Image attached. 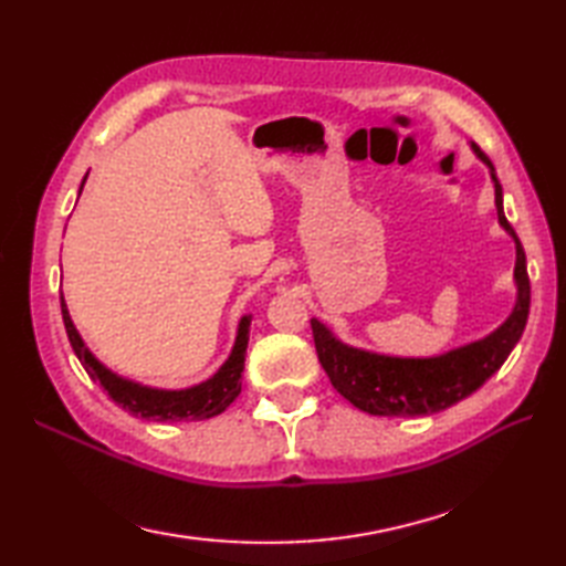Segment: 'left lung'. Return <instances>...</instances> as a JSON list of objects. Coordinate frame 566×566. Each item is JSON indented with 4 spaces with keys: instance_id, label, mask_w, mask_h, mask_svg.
<instances>
[{
    "instance_id": "1",
    "label": "left lung",
    "mask_w": 566,
    "mask_h": 566,
    "mask_svg": "<svg viewBox=\"0 0 566 566\" xmlns=\"http://www.w3.org/2000/svg\"><path fill=\"white\" fill-rule=\"evenodd\" d=\"M473 148L478 158L490 165L497 218L502 228L516 242V307L509 314V319L488 338L439 357H418V360L416 357H389L350 348L331 336V331L322 322L312 319L314 348L331 384H334V389L343 398H348L355 408L369 412V416L416 418L430 416V412L463 401L504 365L509 353L518 343L523 328H526L531 310L526 252H523L521 240L504 216L502 185L497 175H494V165L475 144Z\"/></svg>"
}]
</instances>
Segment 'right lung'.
Instances as JSON below:
<instances>
[{"mask_svg":"<svg viewBox=\"0 0 566 566\" xmlns=\"http://www.w3.org/2000/svg\"><path fill=\"white\" fill-rule=\"evenodd\" d=\"M86 182V177H84ZM81 182V189H84ZM62 319L69 343L78 357V363L84 365L88 377L93 381H101V387L107 391L113 401L124 408L136 418L146 420H158V422H182V420H206L213 418L218 412H223L242 391V369H244V353H247V340H250V316H242L235 348H232L226 365L220 367L216 375L199 384V387L182 389V391H165V389H148L142 384H134L129 379H122L113 375L107 367H103L91 350L84 346L78 331L72 324V316L66 312L64 297H62Z\"/></svg>","mask_w":566,"mask_h":566,"instance_id":"obj_1","label":"right lung"}]
</instances>
